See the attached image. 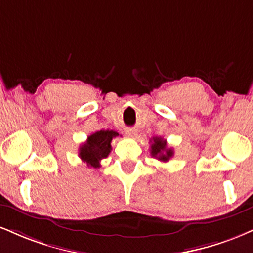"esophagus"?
Here are the masks:
<instances>
[{
  "mask_svg": "<svg viewBox=\"0 0 253 253\" xmlns=\"http://www.w3.org/2000/svg\"><path fill=\"white\" fill-rule=\"evenodd\" d=\"M126 134L128 136H134L135 135V130L132 129V128H127L126 129Z\"/></svg>",
  "mask_w": 253,
  "mask_h": 253,
  "instance_id": "34e87169",
  "label": "esophagus"
}]
</instances>
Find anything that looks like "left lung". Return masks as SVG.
<instances>
[{
	"label": "left lung",
	"instance_id": "obj_1",
	"mask_svg": "<svg viewBox=\"0 0 253 253\" xmlns=\"http://www.w3.org/2000/svg\"><path fill=\"white\" fill-rule=\"evenodd\" d=\"M151 154L153 158H157L158 160L166 163L169 160V158L173 157V150L172 148H167V142L166 140L159 136H154L152 139V145H151Z\"/></svg>",
	"mask_w": 253,
	"mask_h": 253
}]
</instances>
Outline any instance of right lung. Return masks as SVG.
<instances>
[{
  "instance_id": "obj_1",
  "label": "right lung",
  "mask_w": 253,
  "mask_h": 253,
  "mask_svg": "<svg viewBox=\"0 0 253 253\" xmlns=\"http://www.w3.org/2000/svg\"><path fill=\"white\" fill-rule=\"evenodd\" d=\"M119 136L118 132L114 130H99L87 138V141L84 142L79 148V157L87 166L99 169L100 161L108 157L111 153V142L113 138Z\"/></svg>"
}]
</instances>
